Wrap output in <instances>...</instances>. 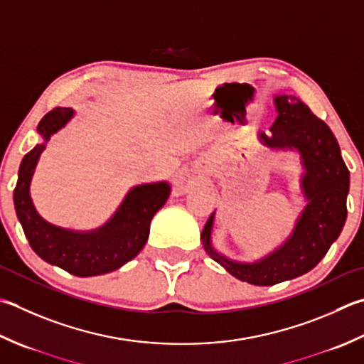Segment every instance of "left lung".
<instances>
[{"mask_svg":"<svg viewBox=\"0 0 364 364\" xmlns=\"http://www.w3.org/2000/svg\"><path fill=\"white\" fill-rule=\"evenodd\" d=\"M274 102L277 118L272 126L273 135L260 134V139L272 148L298 149L306 167L303 189L309 205L294 235L281 249L257 263L232 262L211 247L213 215L200 235L203 249L213 260L237 279L254 286H274L311 272L339 237L347 218L350 173L328 124L295 96H277Z\"/></svg>","mask_w":364,"mask_h":364,"instance_id":"left-lung-1","label":"left lung"}]
</instances>
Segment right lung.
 Returning a JSON list of instances; mask_svg holds the SVG:
<instances>
[{"instance_id": "1", "label": "right lung", "mask_w": 364, "mask_h": 364, "mask_svg": "<svg viewBox=\"0 0 364 364\" xmlns=\"http://www.w3.org/2000/svg\"><path fill=\"white\" fill-rule=\"evenodd\" d=\"M73 109L55 107L39 121L38 131L46 140L68 123ZM44 145H36L20 164L18 181L14 189V205L33 251L52 265L75 276H99L110 273L132 260L144 249L149 223L156 211L167 202L170 188L166 183L134 188L117 215L99 230L75 233L46 223L30 198V183Z\"/></svg>"}]
</instances>
